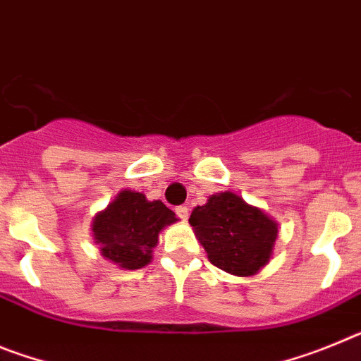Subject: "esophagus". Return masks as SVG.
<instances>
[{
	"label": "esophagus",
	"mask_w": 361,
	"mask_h": 361,
	"mask_svg": "<svg viewBox=\"0 0 361 361\" xmlns=\"http://www.w3.org/2000/svg\"><path fill=\"white\" fill-rule=\"evenodd\" d=\"M175 213H177V216L180 220H188V216H190V209H188V206H178V208H175Z\"/></svg>",
	"instance_id": "34e87169"
}]
</instances>
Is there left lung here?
<instances>
[{"label":"left lung","mask_w":361,"mask_h":361,"mask_svg":"<svg viewBox=\"0 0 361 361\" xmlns=\"http://www.w3.org/2000/svg\"><path fill=\"white\" fill-rule=\"evenodd\" d=\"M209 262L235 276H253L273 257L279 224L233 191H220L190 216Z\"/></svg>","instance_id":"8db88e82"}]
</instances>
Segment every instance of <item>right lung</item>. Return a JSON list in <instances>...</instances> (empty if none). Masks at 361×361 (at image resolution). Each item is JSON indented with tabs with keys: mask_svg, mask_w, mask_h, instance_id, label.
<instances>
[{
	"mask_svg": "<svg viewBox=\"0 0 361 361\" xmlns=\"http://www.w3.org/2000/svg\"><path fill=\"white\" fill-rule=\"evenodd\" d=\"M177 220L161 200H148L139 191L121 190L116 199L94 216L92 237L108 262L121 269H141L152 262L159 233Z\"/></svg>",
	"mask_w": 361,
	"mask_h": 361,
	"instance_id": "add662e5",
	"label": "right lung"
}]
</instances>
